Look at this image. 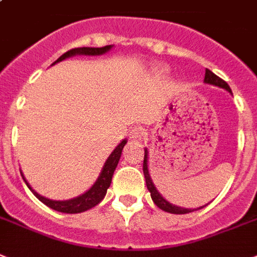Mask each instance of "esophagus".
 <instances>
[{
    "label": "esophagus",
    "mask_w": 257,
    "mask_h": 257,
    "mask_svg": "<svg viewBox=\"0 0 257 257\" xmlns=\"http://www.w3.org/2000/svg\"><path fill=\"white\" fill-rule=\"evenodd\" d=\"M144 135H145V132H144L143 128L135 126V128L131 131V133H129V140H131L132 143H141L144 139Z\"/></svg>",
    "instance_id": "1"
}]
</instances>
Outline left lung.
<instances>
[{
    "label": "left lung",
    "instance_id": "left-lung-1",
    "mask_svg": "<svg viewBox=\"0 0 257 257\" xmlns=\"http://www.w3.org/2000/svg\"><path fill=\"white\" fill-rule=\"evenodd\" d=\"M204 83H208V84L216 85V87H220V88H224L226 91L231 92L230 85L227 84L226 81L220 79L219 76H216L214 72H211L210 70H206V74H204ZM143 170H144V176H145V181H147V186L148 190L150 191V195H152V199L156 203L157 207H160L161 210L166 212H170V214H187V212H191L194 210L191 208H182L178 207V206H174V204L169 203L166 199L162 198V195H160L156 187H154L153 182H152V179L149 177V172H148V150L145 149V156H144V165H143ZM204 207V206H203ZM202 208V207H199Z\"/></svg>",
    "mask_w": 257,
    "mask_h": 257
}]
</instances>
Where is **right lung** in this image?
<instances>
[{
  "label": "right lung",
  "instance_id": "add662e5",
  "mask_svg": "<svg viewBox=\"0 0 257 257\" xmlns=\"http://www.w3.org/2000/svg\"><path fill=\"white\" fill-rule=\"evenodd\" d=\"M110 47H112V46H104V47H81V49L68 50L67 53H64L63 55L60 56L59 59L56 60L55 63H58L60 60L66 59L68 56L76 55V54L100 55V54L107 53ZM125 144H126V140H124L122 143L118 144V147L112 152V154L108 157L107 162L104 165L103 170H101V174H100V177L95 182V185H93L87 193H84L83 195H80V197L78 198L70 199V201H51V199H47V198L39 195L38 193H35L34 190L29 186V183L26 182V179L24 178V181L26 182L27 187L31 190V193L34 194L35 197L38 198L42 203H45L46 206H49L50 208H53L55 211L67 212V214H78V212L87 211L89 208L95 207L96 204H99L100 202H101V199L105 197L108 187L110 186V182H112V176H113L114 169H116V166H117L118 164V160L121 157L122 148H124Z\"/></svg>",
  "mask_w": 257,
  "mask_h": 257
}]
</instances>
